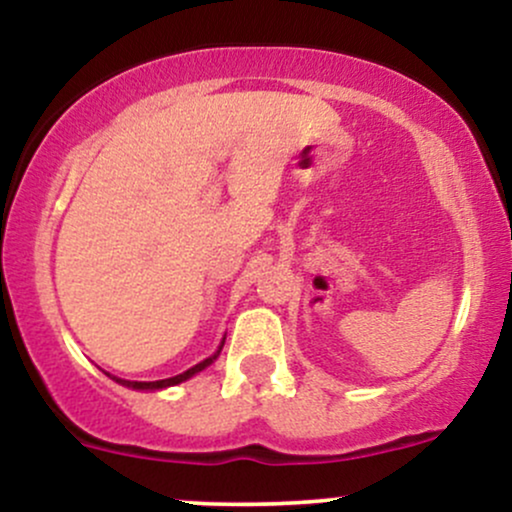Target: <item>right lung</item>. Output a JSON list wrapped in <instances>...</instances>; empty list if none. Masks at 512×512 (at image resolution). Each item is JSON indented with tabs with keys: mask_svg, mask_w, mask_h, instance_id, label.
I'll return each mask as SVG.
<instances>
[{
	"mask_svg": "<svg viewBox=\"0 0 512 512\" xmlns=\"http://www.w3.org/2000/svg\"><path fill=\"white\" fill-rule=\"evenodd\" d=\"M223 342H226V337H223ZM223 342H221V346L219 349L214 351V354H211L209 358H204L202 363H197V366H192L190 370H185V373H180V375H175V378H166V380H156V383H139V380H122V378H115V375H110V378L115 380V383H120V385H125V387H132V390H163V387H170V385H178V383H182V380H187V378H192V375H197L199 370H204L207 366H211V363L216 361V358H219V354H221V349H223Z\"/></svg>",
	"mask_w": 512,
	"mask_h": 512,
	"instance_id": "add662e5",
	"label": "right lung"
}]
</instances>
